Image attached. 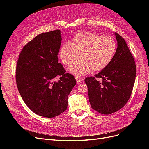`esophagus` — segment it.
<instances>
[{
    "label": "esophagus",
    "instance_id": "34e87169",
    "mask_svg": "<svg viewBox=\"0 0 149 149\" xmlns=\"http://www.w3.org/2000/svg\"><path fill=\"white\" fill-rule=\"evenodd\" d=\"M76 78V82H77L78 83H79L81 81H83L84 80L83 78H79V77H78V76H76V77L75 78Z\"/></svg>",
    "mask_w": 149,
    "mask_h": 149
}]
</instances>
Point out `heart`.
I'll return each mask as SVG.
<instances>
[{
  "mask_svg": "<svg viewBox=\"0 0 149 149\" xmlns=\"http://www.w3.org/2000/svg\"><path fill=\"white\" fill-rule=\"evenodd\" d=\"M118 45L109 36L89 31H81L66 43L59 49L58 56L65 66L71 65L79 55L80 60L70 66L68 70L75 76L86 75L93 70L97 72L109 65L116 55Z\"/></svg>",
  "mask_w": 149,
  "mask_h": 149,
  "instance_id": "1",
  "label": "heart"
}]
</instances>
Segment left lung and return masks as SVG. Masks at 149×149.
Here are the masks:
<instances>
[{"mask_svg":"<svg viewBox=\"0 0 149 149\" xmlns=\"http://www.w3.org/2000/svg\"><path fill=\"white\" fill-rule=\"evenodd\" d=\"M118 48L111 63L98 74L85 78L89 101L94 110L102 114L119 111L132 94L137 68L125 40L115 33ZM96 78H101L100 82Z\"/></svg>","mask_w":149,"mask_h":149,"instance_id":"8db88e82","label":"left lung"}]
</instances>
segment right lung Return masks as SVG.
<instances>
[{
  "label": "right lung",
  "instance_id": "add662e5",
  "mask_svg": "<svg viewBox=\"0 0 149 149\" xmlns=\"http://www.w3.org/2000/svg\"><path fill=\"white\" fill-rule=\"evenodd\" d=\"M61 31L38 35L20 52L16 67V83L22 98L36 114L51 118L65 111L68 97L76 81L58 63ZM60 76L58 82L52 79Z\"/></svg>",
  "mask_w": 149,
  "mask_h": 149
}]
</instances>
